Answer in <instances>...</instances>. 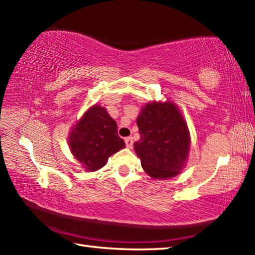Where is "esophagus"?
<instances>
[{"instance_id": "esophagus-1", "label": "esophagus", "mask_w": 255, "mask_h": 255, "mask_svg": "<svg viewBox=\"0 0 255 255\" xmlns=\"http://www.w3.org/2000/svg\"><path fill=\"white\" fill-rule=\"evenodd\" d=\"M125 143H126V146L128 148H131L132 147V144H133V140L131 137H127L126 139H125Z\"/></svg>"}]
</instances>
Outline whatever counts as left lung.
I'll return each instance as SVG.
<instances>
[{
	"label": "left lung",
	"mask_w": 255,
	"mask_h": 255,
	"mask_svg": "<svg viewBox=\"0 0 255 255\" xmlns=\"http://www.w3.org/2000/svg\"><path fill=\"white\" fill-rule=\"evenodd\" d=\"M140 138L133 148L150 178L166 180L183 170L189 155L190 132L174 102H147L136 119Z\"/></svg>",
	"instance_id": "obj_1"
}]
</instances>
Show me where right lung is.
<instances>
[{"mask_svg":"<svg viewBox=\"0 0 255 255\" xmlns=\"http://www.w3.org/2000/svg\"><path fill=\"white\" fill-rule=\"evenodd\" d=\"M68 146L86 172L100 170L112 154L125 147L117 123L105 107L94 105L77 120L68 133Z\"/></svg>","mask_w":255,"mask_h":255,"instance_id":"1","label":"right lung"}]
</instances>
